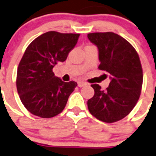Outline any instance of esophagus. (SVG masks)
Instances as JSON below:
<instances>
[{
	"instance_id": "obj_1",
	"label": "esophagus",
	"mask_w": 156,
	"mask_h": 156,
	"mask_svg": "<svg viewBox=\"0 0 156 156\" xmlns=\"http://www.w3.org/2000/svg\"><path fill=\"white\" fill-rule=\"evenodd\" d=\"M86 82H78V87H83V86H86Z\"/></svg>"
}]
</instances>
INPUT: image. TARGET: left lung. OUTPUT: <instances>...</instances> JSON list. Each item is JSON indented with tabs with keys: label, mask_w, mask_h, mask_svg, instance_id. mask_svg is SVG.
Returning a JSON list of instances; mask_svg holds the SVG:
<instances>
[{
	"label": "left lung",
	"mask_w": 156,
	"mask_h": 156,
	"mask_svg": "<svg viewBox=\"0 0 156 156\" xmlns=\"http://www.w3.org/2000/svg\"><path fill=\"white\" fill-rule=\"evenodd\" d=\"M98 47L99 70L109 74L105 90L91 85L94 95L87 101L89 111L103 122L113 123L129 115L136 105L143 84V70L136 51L125 39L113 32L88 34Z\"/></svg>",
	"instance_id": "obj_1"
}]
</instances>
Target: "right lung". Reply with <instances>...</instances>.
Masks as SVG:
<instances>
[{"mask_svg": "<svg viewBox=\"0 0 156 156\" xmlns=\"http://www.w3.org/2000/svg\"><path fill=\"white\" fill-rule=\"evenodd\" d=\"M80 34L48 31L28 45L19 63L16 88L27 110L42 118L57 116L66 106L77 82H62L52 69L64 62Z\"/></svg>", "mask_w": 156, "mask_h": 156, "instance_id": "1", "label": "right lung"}]
</instances>
